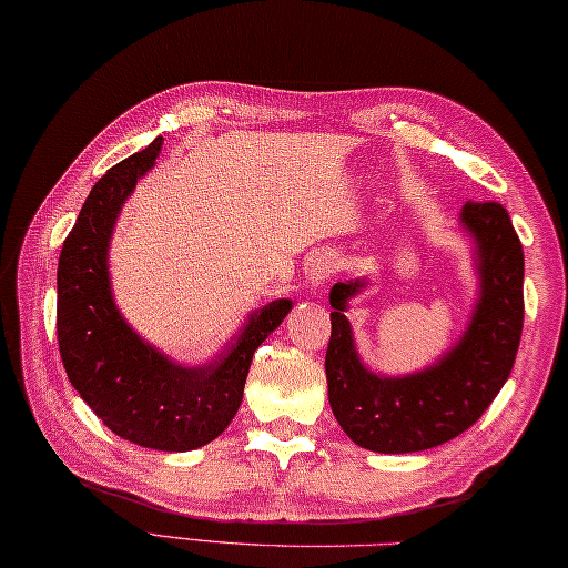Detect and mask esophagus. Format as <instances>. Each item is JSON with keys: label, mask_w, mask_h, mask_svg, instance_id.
I'll use <instances>...</instances> for the list:
<instances>
[{"label": "esophagus", "mask_w": 568, "mask_h": 568, "mask_svg": "<svg viewBox=\"0 0 568 568\" xmlns=\"http://www.w3.org/2000/svg\"><path fill=\"white\" fill-rule=\"evenodd\" d=\"M338 267H341V262H338V257H335V254H331V252L318 254V257L311 260L308 284L311 286H323L335 272H338Z\"/></svg>", "instance_id": "34e87169"}]
</instances>
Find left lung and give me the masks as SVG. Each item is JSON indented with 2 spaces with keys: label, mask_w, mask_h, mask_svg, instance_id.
Wrapping results in <instances>:
<instances>
[{
  "label": "left lung",
  "mask_w": 568,
  "mask_h": 568,
  "mask_svg": "<svg viewBox=\"0 0 568 568\" xmlns=\"http://www.w3.org/2000/svg\"><path fill=\"white\" fill-rule=\"evenodd\" d=\"M460 223L476 240L480 296L460 341L436 365L404 377L375 375L355 351L348 301L365 280L331 288L328 402L341 429L377 454L442 446L476 424L510 377L525 321V254L513 220L495 201H468Z\"/></svg>",
  "instance_id": "left-lung-1"
}]
</instances>
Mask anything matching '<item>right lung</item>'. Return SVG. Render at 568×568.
I'll list each match as a JSON object with an SVG mask.
<instances>
[{"label":"right lung","instance_id":"1","mask_svg":"<svg viewBox=\"0 0 568 568\" xmlns=\"http://www.w3.org/2000/svg\"><path fill=\"white\" fill-rule=\"evenodd\" d=\"M164 139L120 161L92 186L58 260V351L65 375L110 432L136 446L193 450L240 409L254 351L292 311L276 298L254 311L213 365H179L144 343L112 301L108 250L122 205L154 166Z\"/></svg>","mask_w":568,"mask_h":568}]
</instances>
